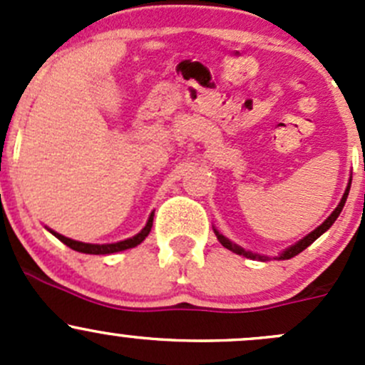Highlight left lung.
<instances>
[{
	"label": "left lung",
	"instance_id": "obj_1",
	"mask_svg": "<svg viewBox=\"0 0 365 365\" xmlns=\"http://www.w3.org/2000/svg\"><path fill=\"white\" fill-rule=\"evenodd\" d=\"M349 187H351V182L348 183V187H346L344 194H342L341 203L337 205V208L334 210L332 213H330L329 219H327L325 222L322 224V226L316 227L314 231H311V233H309L307 237H304L300 242H297L295 245H292V247H288V249H286V251H282V252L277 256V259H289V257H293V256H297V254H300L302 251H304V249H307L309 245H311L312 242L316 240V238L322 237V235L325 233V231L329 230V227L332 226L334 222H336V219H337V217H339V213L342 212V208H344L346 197H348V194H349ZM213 231H215V235H217V240H219L220 244H222L226 249H230V251H233L235 254H240V256L251 257V259H259V261H267V259H268L267 256H261V254H252L251 251H245V249H242L240 245H237V244H233V242H231V240H227V238L224 237V235H220L217 230H213Z\"/></svg>",
	"mask_w": 365,
	"mask_h": 365
}]
</instances>
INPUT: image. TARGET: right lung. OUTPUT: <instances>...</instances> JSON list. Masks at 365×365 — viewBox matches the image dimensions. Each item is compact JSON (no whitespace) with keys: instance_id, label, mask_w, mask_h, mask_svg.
Returning <instances> with one entry per match:
<instances>
[{"instance_id":"add662e5","label":"right lung","mask_w":365,"mask_h":365,"mask_svg":"<svg viewBox=\"0 0 365 365\" xmlns=\"http://www.w3.org/2000/svg\"><path fill=\"white\" fill-rule=\"evenodd\" d=\"M152 226H153V212L152 215L148 217V222H146V226L143 227L141 231H139L135 237L132 238H127V240H121V242H116V244H84V242H77V240H72V238H67L63 237V235L56 233V231L49 230L51 233L54 235V237L58 238V240L63 242L65 245L70 249H73V251L77 252H84V254H113V252H120V251H125V249H132L135 247V245L141 244L143 240H145L146 237H148V233L152 231Z\"/></svg>"}]
</instances>
